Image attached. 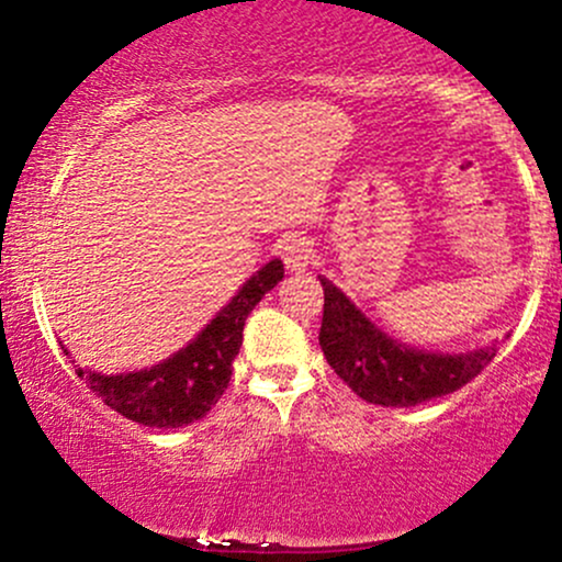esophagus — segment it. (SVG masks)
<instances>
[{
    "instance_id": "1",
    "label": "esophagus",
    "mask_w": 562,
    "mask_h": 562,
    "mask_svg": "<svg viewBox=\"0 0 562 562\" xmlns=\"http://www.w3.org/2000/svg\"><path fill=\"white\" fill-rule=\"evenodd\" d=\"M280 256L282 261H285L288 272H303V269L312 263V256H314L312 240L303 235H290L280 245Z\"/></svg>"
}]
</instances>
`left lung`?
<instances>
[{
	"label": "left lung",
	"instance_id": "obj_1",
	"mask_svg": "<svg viewBox=\"0 0 562 562\" xmlns=\"http://www.w3.org/2000/svg\"><path fill=\"white\" fill-rule=\"evenodd\" d=\"M325 290L319 346L335 375L364 402L415 406L462 389L496 357V348L468 353H430L393 340L319 277Z\"/></svg>",
	"mask_w": 562,
	"mask_h": 562
}]
</instances>
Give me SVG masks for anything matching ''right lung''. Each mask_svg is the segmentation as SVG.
Here are the masks:
<instances>
[{
	"label": "right lung",
	"mask_w": 562,
	"mask_h": 562,
	"mask_svg": "<svg viewBox=\"0 0 562 562\" xmlns=\"http://www.w3.org/2000/svg\"><path fill=\"white\" fill-rule=\"evenodd\" d=\"M285 277L282 261H269L250 277L203 333L171 359L128 375L76 370L89 391L111 409L147 428H182L200 420L227 391L232 359L243 346V327L254 306ZM68 353V351H66Z\"/></svg>",
	"instance_id": "obj_1"
}]
</instances>
